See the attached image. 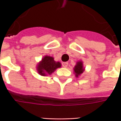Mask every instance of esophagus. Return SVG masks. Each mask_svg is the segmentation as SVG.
<instances>
[{"label":"esophagus","mask_w":121,"mask_h":121,"mask_svg":"<svg viewBox=\"0 0 121 121\" xmlns=\"http://www.w3.org/2000/svg\"><path fill=\"white\" fill-rule=\"evenodd\" d=\"M68 64H69V63H68L67 62H63V63H62V65H63V67H67Z\"/></svg>","instance_id":"esophagus-1"}]
</instances>
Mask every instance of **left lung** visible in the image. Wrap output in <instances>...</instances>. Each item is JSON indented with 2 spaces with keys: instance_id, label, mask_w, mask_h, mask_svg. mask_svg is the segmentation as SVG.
<instances>
[{
  "instance_id": "8db88e82",
  "label": "left lung",
  "mask_w": 121,
  "mask_h": 121,
  "mask_svg": "<svg viewBox=\"0 0 121 121\" xmlns=\"http://www.w3.org/2000/svg\"><path fill=\"white\" fill-rule=\"evenodd\" d=\"M74 71L75 73L76 77H78L79 75H81V73L84 71V69L83 68V64L82 62H77V65H75V67L74 68Z\"/></svg>"
}]
</instances>
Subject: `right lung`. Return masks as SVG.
Here are the masks:
<instances>
[{"mask_svg": "<svg viewBox=\"0 0 121 121\" xmlns=\"http://www.w3.org/2000/svg\"><path fill=\"white\" fill-rule=\"evenodd\" d=\"M61 64L55 62L54 58L49 56H46L38 66V71L42 76L50 75L57 69L60 67Z\"/></svg>", "mask_w": 121, "mask_h": 121, "instance_id": "right-lung-1", "label": "right lung"}]
</instances>
